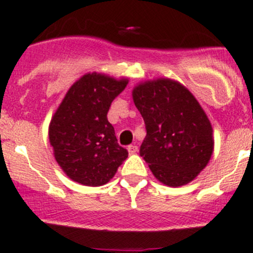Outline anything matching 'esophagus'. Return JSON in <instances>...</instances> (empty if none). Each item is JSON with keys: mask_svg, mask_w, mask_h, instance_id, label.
Returning <instances> with one entry per match:
<instances>
[{"mask_svg": "<svg viewBox=\"0 0 253 253\" xmlns=\"http://www.w3.org/2000/svg\"><path fill=\"white\" fill-rule=\"evenodd\" d=\"M127 150H128L129 155H134V153H136L138 151V147L136 145H129Z\"/></svg>", "mask_w": 253, "mask_h": 253, "instance_id": "34e87169", "label": "esophagus"}]
</instances>
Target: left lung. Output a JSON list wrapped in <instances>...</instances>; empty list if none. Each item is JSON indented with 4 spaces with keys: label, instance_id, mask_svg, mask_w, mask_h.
<instances>
[{
    "label": "left lung",
    "instance_id": "1",
    "mask_svg": "<svg viewBox=\"0 0 253 253\" xmlns=\"http://www.w3.org/2000/svg\"><path fill=\"white\" fill-rule=\"evenodd\" d=\"M132 96L146 127L140 155L152 173L171 187L191 182L213 151L211 124L200 103L169 79L138 84Z\"/></svg>",
    "mask_w": 253,
    "mask_h": 253
}]
</instances>
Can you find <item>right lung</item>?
I'll return each mask as SVG.
<instances>
[{
	"label": "right lung",
	"mask_w": 253,
	"mask_h": 253,
	"mask_svg": "<svg viewBox=\"0 0 253 253\" xmlns=\"http://www.w3.org/2000/svg\"><path fill=\"white\" fill-rule=\"evenodd\" d=\"M127 86L117 80L87 73L72 84L49 124L55 159L71 180L102 186L127 159L107 120L111 103Z\"/></svg>",
	"instance_id": "right-lung-1"
}]
</instances>
